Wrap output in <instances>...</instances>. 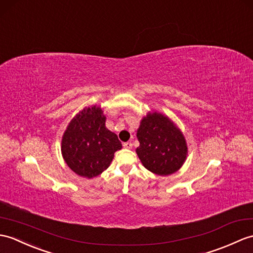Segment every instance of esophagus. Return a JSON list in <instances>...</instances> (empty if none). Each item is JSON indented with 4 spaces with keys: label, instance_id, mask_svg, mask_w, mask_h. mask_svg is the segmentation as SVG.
<instances>
[{
    "label": "esophagus",
    "instance_id": "34e87169",
    "mask_svg": "<svg viewBox=\"0 0 253 253\" xmlns=\"http://www.w3.org/2000/svg\"><path fill=\"white\" fill-rule=\"evenodd\" d=\"M123 145H124L125 149H128V150L132 149V143H131V142H125Z\"/></svg>",
    "mask_w": 253,
    "mask_h": 253
}]
</instances>
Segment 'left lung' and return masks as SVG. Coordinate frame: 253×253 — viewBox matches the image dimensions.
Listing matches in <instances>:
<instances>
[{
	"label": "left lung",
	"mask_w": 253,
	"mask_h": 253,
	"mask_svg": "<svg viewBox=\"0 0 253 253\" xmlns=\"http://www.w3.org/2000/svg\"><path fill=\"white\" fill-rule=\"evenodd\" d=\"M140 145L136 153L142 165L158 175L172 174L183 165L187 144L180 128L165 114L151 111L137 130Z\"/></svg>",
	"instance_id": "obj_1"
}]
</instances>
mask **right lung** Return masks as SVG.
<instances>
[{"label":"right lung","instance_id":"1","mask_svg":"<svg viewBox=\"0 0 253 253\" xmlns=\"http://www.w3.org/2000/svg\"><path fill=\"white\" fill-rule=\"evenodd\" d=\"M105 120L100 105H90L73 117L62 134L63 160L81 177L91 179L101 174L122 149L116 134L105 127Z\"/></svg>","mask_w":253,"mask_h":253}]
</instances>
